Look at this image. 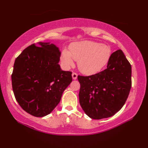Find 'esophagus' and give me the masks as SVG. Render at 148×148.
Segmentation results:
<instances>
[{
    "label": "esophagus",
    "instance_id": "esophagus-1",
    "mask_svg": "<svg viewBox=\"0 0 148 148\" xmlns=\"http://www.w3.org/2000/svg\"><path fill=\"white\" fill-rule=\"evenodd\" d=\"M72 78H73V80H76L77 77H78V74L75 73V72H73L72 74Z\"/></svg>",
    "mask_w": 148,
    "mask_h": 148
}]
</instances>
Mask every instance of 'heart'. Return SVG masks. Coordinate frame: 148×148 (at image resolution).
<instances>
[{
  "mask_svg": "<svg viewBox=\"0 0 148 148\" xmlns=\"http://www.w3.org/2000/svg\"><path fill=\"white\" fill-rule=\"evenodd\" d=\"M111 56L109 46L92 41H83L72 43L69 51L64 49L61 53V61L66 68L74 65V60L78 61V67L85 74L99 72L108 63Z\"/></svg>",
  "mask_w": 148,
  "mask_h": 148,
  "instance_id": "obj_1",
  "label": "heart"
}]
</instances>
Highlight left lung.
<instances>
[{
  "label": "left lung",
  "mask_w": 148,
  "mask_h": 148,
  "mask_svg": "<svg viewBox=\"0 0 148 148\" xmlns=\"http://www.w3.org/2000/svg\"><path fill=\"white\" fill-rule=\"evenodd\" d=\"M79 102L93 119L115 115L125 105L132 87V66L121 49L111 54L107 68L89 76H78Z\"/></svg>",
  "instance_id": "8db88e82"
}]
</instances>
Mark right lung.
Listing matches in <instances>:
<instances>
[{"label": "right lung", "instance_id": "right-lung-1", "mask_svg": "<svg viewBox=\"0 0 148 148\" xmlns=\"http://www.w3.org/2000/svg\"><path fill=\"white\" fill-rule=\"evenodd\" d=\"M60 55L55 44L39 42L16 58L11 76L12 90L19 105L30 115H49L72 82V72L63 71L59 65Z\"/></svg>", "mask_w": 148, "mask_h": 148}]
</instances>
